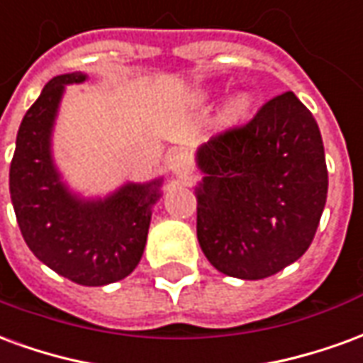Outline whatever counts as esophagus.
Returning <instances> with one entry per match:
<instances>
[{
	"instance_id": "obj_1",
	"label": "esophagus",
	"mask_w": 363,
	"mask_h": 363,
	"mask_svg": "<svg viewBox=\"0 0 363 363\" xmlns=\"http://www.w3.org/2000/svg\"><path fill=\"white\" fill-rule=\"evenodd\" d=\"M169 167H171V171H173L174 177H179V179H182V177H189L190 174V169H192V159H190V155L186 153V151H174L173 155H171V159H169Z\"/></svg>"
}]
</instances>
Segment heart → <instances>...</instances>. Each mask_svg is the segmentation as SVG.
<instances>
[{"label": "heart", "mask_w": 363, "mask_h": 363, "mask_svg": "<svg viewBox=\"0 0 363 363\" xmlns=\"http://www.w3.org/2000/svg\"><path fill=\"white\" fill-rule=\"evenodd\" d=\"M252 108V96L249 93H237L235 96H231L228 104L221 111V122L228 126H235L241 124L243 120L249 118Z\"/></svg>", "instance_id": "obj_1"}]
</instances>
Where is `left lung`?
<instances>
[{"label": "left lung", "instance_id": "left-lung-1", "mask_svg": "<svg viewBox=\"0 0 363 363\" xmlns=\"http://www.w3.org/2000/svg\"><path fill=\"white\" fill-rule=\"evenodd\" d=\"M198 243L220 272L262 280L296 262L325 210L328 173L313 114L291 91L196 150Z\"/></svg>", "mask_w": 363, "mask_h": 363}]
</instances>
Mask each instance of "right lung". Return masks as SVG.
<instances>
[{
    "instance_id": "obj_1",
    "label": "right lung",
    "mask_w": 363,
    "mask_h": 363,
    "mask_svg": "<svg viewBox=\"0 0 363 363\" xmlns=\"http://www.w3.org/2000/svg\"><path fill=\"white\" fill-rule=\"evenodd\" d=\"M87 77L83 72L62 74L44 85L17 132L9 192L23 239L36 259L75 284L106 286L126 278L142 260L163 177L124 182L96 198L69 189L54 161L52 135L66 87Z\"/></svg>"
}]
</instances>
